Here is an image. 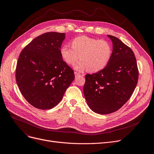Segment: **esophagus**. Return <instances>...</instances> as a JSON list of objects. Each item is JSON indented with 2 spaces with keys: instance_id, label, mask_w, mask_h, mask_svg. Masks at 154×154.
I'll return each instance as SVG.
<instances>
[{
  "instance_id": "obj_1",
  "label": "esophagus",
  "mask_w": 154,
  "mask_h": 154,
  "mask_svg": "<svg viewBox=\"0 0 154 154\" xmlns=\"http://www.w3.org/2000/svg\"><path fill=\"white\" fill-rule=\"evenodd\" d=\"M74 75H75V77H79V76H80V74L79 73L76 72H74Z\"/></svg>"
}]
</instances>
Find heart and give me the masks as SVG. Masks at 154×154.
Listing matches in <instances>:
<instances>
[{"mask_svg": "<svg viewBox=\"0 0 154 154\" xmlns=\"http://www.w3.org/2000/svg\"><path fill=\"white\" fill-rule=\"evenodd\" d=\"M112 49L109 43L86 36H80L72 41V46L63 45L60 50L63 60L68 64H74L80 58L74 68L78 71L89 69L96 72L103 69L112 56Z\"/></svg>", "mask_w": 154, "mask_h": 154, "instance_id": "obj_1", "label": "heart"}]
</instances>
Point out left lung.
Wrapping results in <instances>:
<instances>
[{
    "label": "left lung",
    "instance_id": "1",
    "mask_svg": "<svg viewBox=\"0 0 154 154\" xmlns=\"http://www.w3.org/2000/svg\"><path fill=\"white\" fill-rule=\"evenodd\" d=\"M113 43L110 60L100 71L85 75L83 93L88 105L98 114L116 112L132 95L138 80L134 52L118 38L108 35Z\"/></svg>",
    "mask_w": 154,
    "mask_h": 154
}]
</instances>
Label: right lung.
<instances>
[{
    "label": "right lung",
    "mask_w": 154,
    "mask_h": 154,
    "mask_svg": "<svg viewBox=\"0 0 154 154\" xmlns=\"http://www.w3.org/2000/svg\"><path fill=\"white\" fill-rule=\"evenodd\" d=\"M64 33L48 32L33 39L20 52L16 80L26 100L41 109H51L74 80V71L61 56Z\"/></svg>",
    "instance_id": "obj_1"
}]
</instances>
